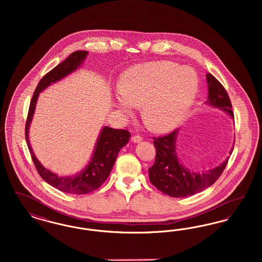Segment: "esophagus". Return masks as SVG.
<instances>
[{
  "label": "esophagus",
  "instance_id": "1",
  "mask_svg": "<svg viewBox=\"0 0 262 262\" xmlns=\"http://www.w3.org/2000/svg\"><path fill=\"white\" fill-rule=\"evenodd\" d=\"M132 141L135 142V143H138V142L142 141V138L140 137H138V136H136V137H132Z\"/></svg>",
  "mask_w": 262,
  "mask_h": 262
}]
</instances>
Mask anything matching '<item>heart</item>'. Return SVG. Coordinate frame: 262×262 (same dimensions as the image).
Masks as SVG:
<instances>
[{"mask_svg": "<svg viewBox=\"0 0 262 262\" xmlns=\"http://www.w3.org/2000/svg\"><path fill=\"white\" fill-rule=\"evenodd\" d=\"M199 89L198 75L172 62L140 63L125 72L116 95V107L133 116L142 105V118L157 133L172 130L186 118Z\"/></svg>", "mask_w": 262, "mask_h": 262, "instance_id": "1", "label": "heart"}]
</instances>
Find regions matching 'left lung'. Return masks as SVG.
Returning a JSON list of instances; mask_svg holds the SVG:
<instances>
[{"label":"left lung","mask_w":262,"mask_h":262,"mask_svg":"<svg viewBox=\"0 0 262 262\" xmlns=\"http://www.w3.org/2000/svg\"><path fill=\"white\" fill-rule=\"evenodd\" d=\"M208 96L205 105L226 113L234 120L232 104L223 85L210 74H206ZM180 129L166 137L154 138L156 157L154 165L148 169L151 184L163 193L172 198H186L213 185L223 173L228 163V156L221 164L204 172H194L186 168L177 154V138ZM230 150V155L232 154Z\"/></svg>","instance_id":"left-lung-1"}]
</instances>
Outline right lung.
<instances>
[{"instance_id":"obj_1","label":"right lung","mask_w":262,"mask_h":262,"mask_svg":"<svg viewBox=\"0 0 262 262\" xmlns=\"http://www.w3.org/2000/svg\"><path fill=\"white\" fill-rule=\"evenodd\" d=\"M88 55V51H75L63 62L43 76L32 96L25 125L26 143L41 178L52 187L74 194H85L93 191L107 180L120 150L129 140V133L125 129H116L104 125L100 130L94 149L85 167L75 174L60 176L45 168L38 160L29 141V128L35 113L39 94L52 84L76 72L83 64Z\"/></svg>"}]
</instances>
